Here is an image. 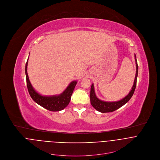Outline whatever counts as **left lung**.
Instances as JSON below:
<instances>
[{
	"label": "left lung",
	"mask_w": 160,
	"mask_h": 160,
	"mask_svg": "<svg viewBox=\"0 0 160 160\" xmlns=\"http://www.w3.org/2000/svg\"><path fill=\"white\" fill-rule=\"evenodd\" d=\"M136 64V77L134 82V85L132 88V89L128 95H126L124 98H122L121 100L117 101V102H105L98 99L94 91V86L92 84L91 88V95H90V99H91V103L92 106L97 111L101 113H109L112 112L116 110L117 109L119 108L120 107H122L124 104H126L132 97L135 91L137 84V75H138V65H137V58L136 55H134Z\"/></svg>",
	"instance_id": "left-lung-1"
}]
</instances>
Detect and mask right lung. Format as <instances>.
Listing matches in <instances>:
<instances>
[{
  "label": "right lung",
  "mask_w": 160,
  "mask_h": 160,
  "mask_svg": "<svg viewBox=\"0 0 160 160\" xmlns=\"http://www.w3.org/2000/svg\"><path fill=\"white\" fill-rule=\"evenodd\" d=\"M28 60L25 67V73L26 77L27 88L31 97L38 105H41V107H44L49 111L58 112L63 110L65 107L68 106L70 102L71 95L77 84V81H72L69 84L67 88L60 95L52 96H42L34 89L29 81L27 72Z\"/></svg>",
  "instance_id": "add662e5"
}]
</instances>
